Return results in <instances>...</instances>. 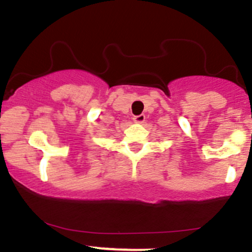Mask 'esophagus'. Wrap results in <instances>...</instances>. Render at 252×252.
Segmentation results:
<instances>
[{"instance_id":"34e87169","label":"esophagus","mask_w":252,"mask_h":252,"mask_svg":"<svg viewBox=\"0 0 252 252\" xmlns=\"http://www.w3.org/2000/svg\"><path fill=\"white\" fill-rule=\"evenodd\" d=\"M144 120H145V115H143V114H141V115H136V116H133V121L136 124H142V123H144Z\"/></svg>"}]
</instances>
